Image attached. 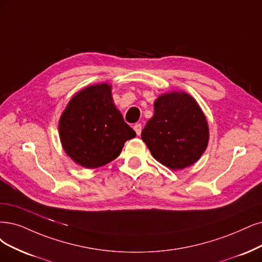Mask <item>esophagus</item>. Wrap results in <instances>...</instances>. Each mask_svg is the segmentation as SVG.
<instances>
[{"mask_svg": "<svg viewBox=\"0 0 262 262\" xmlns=\"http://www.w3.org/2000/svg\"><path fill=\"white\" fill-rule=\"evenodd\" d=\"M134 129H135V132H136V134L139 135L141 134V130H142V126H141V124H139V123H137V124H135L134 125Z\"/></svg>", "mask_w": 262, "mask_h": 262, "instance_id": "esophagus-1", "label": "esophagus"}]
</instances>
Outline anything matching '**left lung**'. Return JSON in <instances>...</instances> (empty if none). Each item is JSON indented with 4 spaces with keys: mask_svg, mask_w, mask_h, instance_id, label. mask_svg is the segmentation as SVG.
I'll use <instances>...</instances> for the list:
<instances>
[{
    "mask_svg": "<svg viewBox=\"0 0 262 262\" xmlns=\"http://www.w3.org/2000/svg\"><path fill=\"white\" fill-rule=\"evenodd\" d=\"M153 158L176 170L194 164L208 143V125L195 99L187 93L163 94L141 133Z\"/></svg>",
    "mask_w": 262,
    "mask_h": 262,
    "instance_id": "obj_1",
    "label": "left lung"
}]
</instances>
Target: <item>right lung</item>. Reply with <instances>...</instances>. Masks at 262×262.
Instances as JSON below:
<instances>
[{"label": "right lung", "mask_w": 262, "mask_h": 262, "mask_svg": "<svg viewBox=\"0 0 262 262\" xmlns=\"http://www.w3.org/2000/svg\"><path fill=\"white\" fill-rule=\"evenodd\" d=\"M63 150L86 168L105 165L120 156L136 133L115 108L111 85L95 84L75 94L59 120Z\"/></svg>", "instance_id": "obj_1"}]
</instances>
